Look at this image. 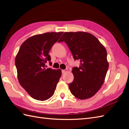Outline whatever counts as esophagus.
<instances>
[{"mask_svg": "<svg viewBox=\"0 0 129 129\" xmlns=\"http://www.w3.org/2000/svg\"><path fill=\"white\" fill-rule=\"evenodd\" d=\"M68 71V69H64V70H62V74H64L66 73H67Z\"/></svg>", "mask_w": 129, "mask_h": 129, "instance_id": "esophagus-1", "label": "esophagus"}]
</instances>
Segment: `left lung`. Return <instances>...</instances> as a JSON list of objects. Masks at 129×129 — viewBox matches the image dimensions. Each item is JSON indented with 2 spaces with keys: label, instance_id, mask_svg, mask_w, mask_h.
<instances>
[{
  "label": "left lung",
  "instance_id": "obj_1",
  "mask_svg": "<svg viewBox=\"0 0 129 129\" xmlns=\"http://www.w3.org/2000/svg\"><path fill=\"white\" fill-rule=\"evenodd\" d=\"M64 41L74 60H79V68H73L74 80L69 84L72 94L80 100L95 95L103 85L109 68L107 52L97 39L84 32H65L58 41Z\"/></svg>",
  "mask_w": 129,
  "mask_h": 129
}]
</instances>
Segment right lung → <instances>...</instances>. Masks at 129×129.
<instances>
[{"instance_id":"right-lung-1","label":"right lung","mask_w":129,"mask_h":129,"mask_svg":"<svg viewBox=\"0 0 129 129\" xmlns=\"http://www.w3.org/2000/svg\"><path fill=\"white\" fill-rule=\"evenodd\" d=\"M63 33L48 32L29 38L15 57L19 82L34 99L47 100L55 91L61 70L46 68L45 63L51 60L49 52Z\"/></svg>"}]
</instances>
